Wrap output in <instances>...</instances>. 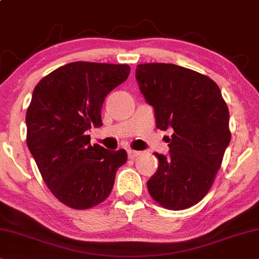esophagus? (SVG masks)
<instances>
[{
    "instance_id": "esophagus-1",
    "label": "esophagus",
    "mask_w": 259,
    "mask_h": 259,
    "mask_svg": "<svg viewBox=\"0 0 259 259\" xmlns=\"http://www.w3.org/2000/svg\"><path fill=\"white\" fill-rule=\"evenodd\" d=\"M140 154H141L140 151H137V150H133V149L127 150V156H129V158H132V160H135V158L139 156Z\"/></svg>"
}]
</instances>
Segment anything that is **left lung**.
Instances as JSON below:
<instances>
[{"label":"left lung","mask_w":259,"mask_h":259,"mask_svg":"<svg viewBox=\"0 0 259 259\" xmlns=\"http://www.w3.org/2000/svg\"><path fill=\"white\" fill-rule=\"evenodd\" d=\"M136 79L157 129L174 132L169 155L155 153L149 194L167 209L192 207L211 189L231 141L226 102L211 78L174 64H140Z\"/></svg>","instance_id":"obj_1"}]
</instances>
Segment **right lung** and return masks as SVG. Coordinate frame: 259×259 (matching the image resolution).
<instances>
[{
  "label": "right lung",
  "mask_w": 259,
  "mask_h": 259,
  "mask_svg": "<svg viewBox=\"0 0 259 259\" xmlns=\"http://www.w3.org/2000/svg\"><path fill=\"white\" fill-rule=\"evenodd\" d=\"M129 65L75 61L37 82L27 109V146L45 184L64 205L88 209L112 191L124 149L90 144L88 130L103 125L101 110L113 89L127 79Z\"/></svg>",
  "instance_id": "add662e5"
}]
</instances>
